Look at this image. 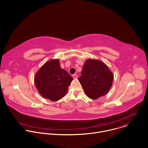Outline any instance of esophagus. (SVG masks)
I'll return each mask as SVG.
<instances>
[{"instance_id":"1","label":"esophagus","mask_w":148,"mask_h":148,"mask_svg":"<svg viewBox=\"0 0 148 148\" xmlns=\"http://www.w3.org/2000/svg\"><path fill=\"white\" fill-rule=\"evenodd\" d=\"M73 79H77V75H73Z\"/></svg>"}]
</instances>
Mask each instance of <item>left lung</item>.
Instances as JSON below:
<instances>
[{
    "label": "left lung",
    "mask_w": 148,
    "mask_h": 148,
    "mask_svg": "<svg viewBox=\"0 0 148 148\" xmlns=\"http://www.w3.org/2000/svg\"><path fill=\"white\" fill-rule=\"evenodd\" d=\"M114 76L108 66L103 62L89 59L85 61L78 78L86 95L96 100L106 95L110 89Z\"/></svg>",
    "instance_id": "obj_1"
}]
</instances>
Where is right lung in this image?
<instances>
[{"label":"right lung","mask_w":148,"mask_h":148,"mask_svg":"<svg viewBox=\"0 0 148 148\" xmlns=\"http://www.w3.org/2000/svg\"><path fill=\"white\" fill-rule=\"evenodd\" d=\"M73 77L61 68L59 59L44 64L35 73L34 83L42 97L56 101L65 96Z\"/></svg>","instance_id":"add662e5"}]
</instances>
